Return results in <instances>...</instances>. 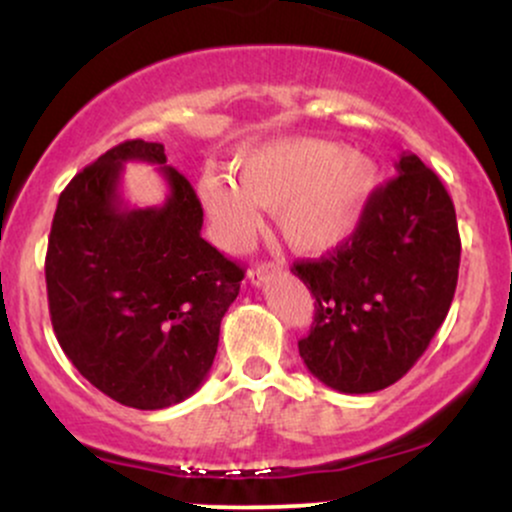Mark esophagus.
<instances>
[{"mask_svg": "<svg viewBox=\"0 0 512 512\" xmlns=\"http://www.w3.org/2000/svg\"><path fill=\"white\" fill-rule=\"evenodd\" d=\"M276 274H281L279 264H257L248 272V279L252 286H264L269 279H274Z\"/></svg>", "mask_w": 512, "mask_h": 512, "instance_id": "obj_1", "label": "esophagus"}]
</instances>
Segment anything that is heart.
<instances>
[{"label":"heart","instance_id":"heart-1","mask_svg":"<svg viewBox=\"0 0 512 512\" xmlns=\"http://www.w3.org/2000/svg\"><path fill=\"white\" fill-rule=\"evenodd\" d=\"M236 182L204 175L199 195L226 248L255 236L260 209L276 211L279 231L293 250H337L361 226L378 187L375 163L325 139H281L238 156Z\"/></svg>","mask_w":512,"mask_h":512}]
</instances>
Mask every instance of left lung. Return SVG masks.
Listing matches in <instances>:
<instances>
[{
	"label": "left lung",
	"mask_w": 512,
	"mask_h": 512,
	"mask_svg": "<svg viewBox=\"0 0 512 512\" xmlns=\"http://www.w3.org/2000/svg\"><path fill=\"white\" fill-rule=\"evenodd\" d=\"M460 250L448 190L419 156L402 154L354 236L330 257L293 264L315 298L298 342L305 368L346 395L397 383L448 315Z\"/></svg>",
	"instance_id": "left-lung-1"
}]
</instances>
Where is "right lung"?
I'll return each mask as SVG.
<instances>
[{
	"label": "right lung",
	"mask_w": 512,
	"mask_h": 512,
	"mask_svg": "<svg viewBox=\"0 0 512 512\" xmlns=\"http://www.w3.org/2000/svg\"><path fill=\"white\" fill-rule=\"evenodd\" d=\"M129 160L154 162L169 185L161 208H127ZM202 204L163 144L129 139L64 187L45 281L57 342L93 387L134 409H166L197 392L219 346L221 317L243 269L202 238Z\"/></svg>",
	"instance_id": "add662e5"
}]
</instances>
